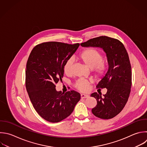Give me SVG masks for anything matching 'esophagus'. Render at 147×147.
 <instances>
[{"label":"esophagus","instance_id":"esophagus-1","mask_svg":"<svg viewBox=\"0 0 147 147\" xmlns=\"http://www.w3.org/2000/svg\"><path fill=\"white\" fill-rule=\"evenodd\" d=\"M81 98L84 99V98H88L89 97V96L88 95H86V94H81Z\"/></svg>","mask_w":147,"mask_h":147}]
</instances>
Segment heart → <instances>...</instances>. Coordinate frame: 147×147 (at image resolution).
Segmentation results:
<instances>
[{
    "label": "heart",
    "mask_w": 147,
    "mask_h": 147,
    "mask_svg": "<svg viewBox=\"0 0 147 147\" xmlns=\"http://www.w3.org/2000/svg\"><path fill=\"white\" fill-rule=\"evenodd\" d=\"M79 59L90 69L94 77L98 79H103L106 75L108 67L106 63L103 60L101 51L95 48H89L83 50L79 56ZM74 60L69 59L64 65L63 70L65 74L70 75L72 73ZM89 82L87 80L79 79L74 84V87L82 92L87 91Z\"/></svg>",
    "instance_id": "obj_1"
}]
</instances>
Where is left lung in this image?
Returning <instances> with one entry per match:
<instances>
[{
  "label": "left lung",
  "mask_w": 147,
  "mask_h": 147,
  "mask_svg": "<svg viewBox=\"0 0 147 147\" xmlns=\"http://www.w3.org/2000/svg\"><path fill=\"white\" fill-rule=\"evenodd\" d=\"M80 45L84 47H100L106 53L109 69L96 88H106L107 92L102 97L100 93L91 95L97 102L91 111L101 119L113 118L122 110L130 93L131 69L127 52L120 41L107 36L94 38Z\"/></svg>",
  "instance_id": "1"
}]
</instances>
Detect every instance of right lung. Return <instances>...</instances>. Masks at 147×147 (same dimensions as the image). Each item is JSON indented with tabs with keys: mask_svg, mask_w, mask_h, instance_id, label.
<instances>
[{
	"mask_svg": "<svg viewBox=\"0 0 147 147\" xmlns=\"http://www.w3.org/2000/svg\"><path fill=\"white\" fill-rule=\"evenodd\" d=\"M80 44L46 42L32 51L26 64L25 85L31 102L38 114L51 122H59L68 117L80 99L75 91L62 93L56 85L62 80L66 61Z\"/></svg>",
	"mask_w": 147,
	"mask_h": 147,
	"instance_id": "obj_1",
	"label": "right lung"
}]
</instances>
